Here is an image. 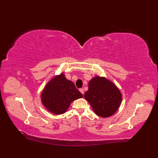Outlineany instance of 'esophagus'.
<instances>
[{"instance_id":"34e87169","label":"esophagus","mask_w":158,"mask_h":158,"mask_svg":"<svg viewBox=\"0 0 158 158\" xmlns=\"http://www.w3.org/2000/svg\"><path fill=\"white\" fill-rule=\"evenodd\" d=\"M79 91H80L81 94H82L84 95V89H82V88H80V89H79Z\"/></svg>"}]
</instances>
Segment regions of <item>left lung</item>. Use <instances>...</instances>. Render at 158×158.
Masks as SVG:
<instances>
[{"label":"left lung","mask_w":158,"mask_h":158,"mask_svg":"<svg viewBox=\"0 0 158 158\" xmlns=\"http://www.w3.org/2000/svg\"><path fill=\"white\" fill-rule=\"evenodd\" d=\"M84 98L97 115L106 118L116 113L122 102L120 90L111 80L96 76L90 80Z\"/></svg>","instance_id":"obj_1"}]
</instances>
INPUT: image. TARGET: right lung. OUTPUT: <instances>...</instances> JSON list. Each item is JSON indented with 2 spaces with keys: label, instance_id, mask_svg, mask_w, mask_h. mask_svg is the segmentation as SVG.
<instances>
[{
  "label": "right lung",
  "instance_id": "right-lung-1",
  "mask_svg": "<svg viewBox=\"0 0 158 158\" xmlns=\"http://www.w3.org/2000/svg\"><path fill=\"white\" fill-rule=\"evenodd\" d=\"M83 98L74 84L66 79L64 73L51 79L43 89L41 103L47 111L55 114L64 113L74 100Z\"/></svg>",
  "mask_w": 158,
  "mask_h": 158
}]
</instances>
